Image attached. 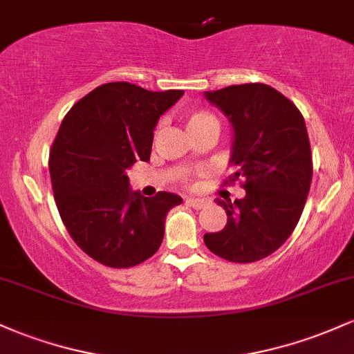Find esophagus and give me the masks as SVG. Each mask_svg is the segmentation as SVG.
Segmentation results:
<instances>
[{
    "label": "esophagus",
    "mask_w": 354,
    "mask_h": 354,
    "mask_svg": "<svg viewBox=\"0 0 354 354\" xmlns=\"http://www.w3.org/2000/svg\"><path fill=\"white\" fill-rule=\"evenodd\" d=\"M186 205H189V207L200 209V208H203L205 205H207V201L200 200V198H186Z\"/></svg>",
    "instance_id": "34e87169"
}]
</instances>
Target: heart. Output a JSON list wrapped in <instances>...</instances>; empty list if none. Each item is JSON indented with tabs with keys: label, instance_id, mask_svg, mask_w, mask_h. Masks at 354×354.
I'll list each match as a JSON object with an SVG mask.
<instances>
[{
	"label": "heart",
	"instance_id": "heart-1",
	"mask_svg": "<svg viewBox=\"0 0 354 354\" xmlns=\"http://www.w3.org/2000/svg\"><path fill=\"white\" fill-rule=\"evenodd\" d=\"M208 122H216V119L212 114H208V112L193 111L186 115V129H188V133H192V131H195Z\"/></svg>",
	"mask_w": 354,
	"mask_h": 354
}]
</instances>
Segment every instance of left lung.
Masks as SVG:
<instances>
[{
    "mask_svg": "<svg viewBox=\"0 0 354 354\" xmlns=\"http://www.w3.org/2000/svg\"><path fill=\"white\" fill-rule=\"evenodd\" d=\"M205 97L234 127L235 173L225 183L240 178L245 188L242 200H218L227 225L205 234V245L228 262H257L289 239L309 195L313 156L304 118L266 84L230 85Z\"/></svg>",
    "mask_w": 354,
    "mask_h": 354,
    "instance_id": "left-lung-1",
    "label": "left lung"
}]
</instances>
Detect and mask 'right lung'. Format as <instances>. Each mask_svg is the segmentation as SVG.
<instances>
[{"label":"right lung","instance_id":"obj_1","mask_svg":"<svg viewBox=\"0 0 354 354\" xmlns=\"http://www.w3.org/2000/svg\"><path fill=\"white\" fill-rule=\"evenodd\" d=\"M183 94L104 84L62 120L48 158L55 203L73 242L102 266L127 269L153 257L166 215L183 201L168 192H131L127 178L134 162L149 161L159 115Z\"/></svg>","mask_w":354,"mask_h":354}]
</instances>
